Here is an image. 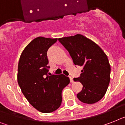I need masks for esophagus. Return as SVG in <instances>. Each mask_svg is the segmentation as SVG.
Returning a JSON list of instances; mask_svg holds the SVG:
<instances>
[{
    "label": "esophagus",
    "mask_w": 125,
    "mask_h": 125,
    "mask_svg": "<svg viewBox=\"0 0 125 125\" xmlns=\"http://www.w3.org/2000/svg\"><path fill=\"white\" fill-rule=\"evenodd\" d=\"M70 82H73V78L71 77H70Z\"/></svg>",
    "instance_id": "esophagus-1"
}]
</instances>
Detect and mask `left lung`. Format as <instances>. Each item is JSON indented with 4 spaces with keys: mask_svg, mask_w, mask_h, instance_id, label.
Returning <instances> with one entry per match:
<instances>
[{
    "mask_svg": "<svg viewBox=\"0 0 125 125\" xmlns=\"http://www.w3.org/2000/svg\"><path fill=\"white\" fill-rule=\"evenodd\" d=\"M58 40L69 52L74 64L83 67L80 77L73 79L83 85L77 98L87 104L100 100L111 79V65L107 55L96 43L82 34Z\"/></svg>",
    "mask_w": 125,
    "mask_h": 125,
    "instance_id": "left-lung-1",
    "label": "left lung"
}]
</instances>
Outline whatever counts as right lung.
Wrapping results in <instances>:
<instances>
[{"label": "right lung", "mask_w": 125, "mask_h": 125, "mask_svg": "<svg viewBox=\"0 0 125 125\" xmlns=\"http://www.w3.org/2000/svg\"><path fill=\"white\" fill-rule=\"evenodd\" d=\"M57 40L35 38L24 48L18 62L17 79L21 92L33 107L43 113L60 107L62 91L70 83V79L63 74H48L47 50Z\"/></svg>", "instance_id": "add662e5"}]
</instances>
